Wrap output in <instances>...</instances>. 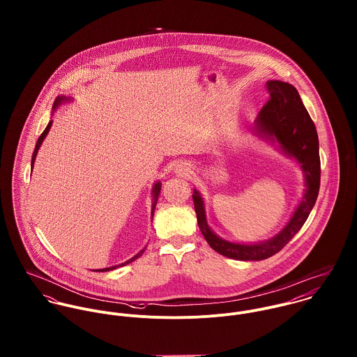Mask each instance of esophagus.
I'll list each match as a JSON object with an SVG mask.
<instances>
[{"mask_svg":"<svg viewBox=\"0 0 357 357\" xmlns=\"http://www.w3.org/2000/svg\"><path fill=\"white\" fill-rule=\"evenodd\" d=\"M176 170H177L180 174H187V172H190V166H187L185 163H184V165H178Z\"/></svg>","mask_w":357,"mask_h":357,"instance_id":"1","label":"esophagus"}]
</instances>
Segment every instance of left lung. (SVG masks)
<instances>
[{
    "instance_id": "left-lung-1",
    "label": "left lung",
    "mask_w": 357,
    "mask_h": 357,
    "mask_svg": "<svg viewBox=\"0 0 357 357\" xmlns=\"http://www.w3.org/2000/svg\"><path fill=\"white\" fill-rule=\"evenodd\" d=\"M266 91L271 98L255 119V133L265 140L278 142L283 153L301 165L305 176V194L290 221L278 235L265 242L252 245L234 243L217 236L210 229L201 194L194 190L192 195L198 225L206 242L217 253L241 261H261L280 252L305 224L320 188L317 132L297 89L287 82L268 81Z\"/></svg>"
}]
</instances>
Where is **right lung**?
Masks as SVG:
<instances>
[{
	"instance_id": "1",
	"label": "right lung",
	"mask_w": 357,
	"mask_h": 357,
	"mask_svg": "<svg viewBox=\"0 0 357 357\" xmlns=\"http://www.w3.org/2000/svg\"><path fill=\"white\" fill-rule=\"evenodd\" d=\"M70 99H67V98H64V96H57L56 98V100L53 102V111H56V108L61 104V102H68ZM52 126V121L47 125V128H45V130L43 132V135L38 137V140H37V144H36V149H34V153H33V158H31V169H33V166H34V162H36V158H37V153H38V150H40V147H41V144H43V142H44V139L47 137V135H48V132H50V129H51ZM159 192H160V183L158 181V183H155L153 184V207H151V217H153V211H155V206H156V201H158V197H159ZM147 249V246L143 249V250H140L139 253L136 255H133L130 259H128V261H125V262H122V264H119V265H114V266H109V268H102V269H96V271H99V272H107V271H112V269H115V268H118V266H123V265H126V264H129V262H132V261H135V259H137L140 255L144 253V250Z\"/></svg>"
}]
</instances>
